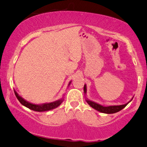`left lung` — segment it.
<instances>
[{"instance_id":"8db88e82","label":"left lung","mask_w":147,"mask_h":147,"mask_svg":"<svg viewBox=\"0 0 147 147\" xmlns=\"http://www.w3.org/2000/svg\"><path fill=\"white\" fill-rule=\"evenodd\" d=\"M84 93L85 94H87V86L85 84L84 86ZM132 98L130 99V101H129L127 103L125 104V105H112V106H107V107H105V106H102L101 105H99L98 103H96V102H93V101L90 100L88 98H86V101L87 102V103L93 109H94L95 110L98 111L99 112H102V113H108V114H110V113H116V112L120 111L121 110H122L123 109L125 108L126 106L127 105V104L130 103V102L132 101Z\"/></svg>"}]
</instances>
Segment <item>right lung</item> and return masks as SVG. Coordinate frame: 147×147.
Wrapping results in <instances>:
<instances>
[{
    "label": "right lung",
    "mask_w": 147,
    "mask_h": 147,
    "mask_svg": "<svg viewBox=\"0 0 147 147\" xmlns=\"http://www.w3.org/2000/svg\"><path fill=\"white\" fill-rule=\"evenodd\" d=\"M71 83V81L69 82V85H68V87L70 86ZM15 95H16L17 99L20 101V103H21L23 106L27 107V108H29V109L33 110V111H39V112L48 111H50V110L54 109L59 107V106L62 103L63 101H64V97H62V98L58 99V100L55 101V102H50V103H44V104H40V105H35V104L31 103V102L25 100V99L22 98L21 96L19 95L18 93H17L15 90Z\"/></svg>",
    "instance_id": "1"
}]
</instances>
